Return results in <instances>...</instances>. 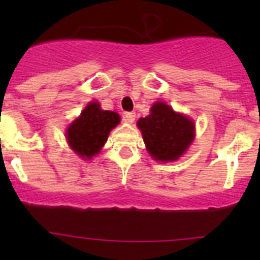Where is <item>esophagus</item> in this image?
Here are the masks:
<instances>
[{
    "label": "esophagus",
    "instance_id": "esophagus-1",
    "mask_svg": "<svg viewBox=\"0 0 260 260\" xmlns=\"http://www.w3.org/2000/svg\"><path fill=\"white\" fill-rule=\"evenodd\" d=\"M124 119L128 123H133L136 119V113L135 112H127V113H124Z\"/></svg>",
    "mask_w": 260,
    "mask_h": 260
}]
</instances>
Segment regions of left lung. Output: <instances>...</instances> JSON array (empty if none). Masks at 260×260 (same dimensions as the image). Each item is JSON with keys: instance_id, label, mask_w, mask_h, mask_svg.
Here are the masks:
<instances>
[{"instance_id": "left-lung-1", "label": "left lung", "mask_w": 260, "mask_h": 260, "mask_svg": "<svg viewBox=\"0 0 260 260\" xmlns=\"http://www.w3.org/2000/svg\"><path fill=\"white\" fill-rule=\"evenodd\" d=\"M147 151L158 161H175L191 145L195 137V125L185 115L162 102L152 106L151 114L137 122Z\"/></svg>"}]
</instances>
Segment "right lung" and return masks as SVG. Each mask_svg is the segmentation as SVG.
I'll return each instance as SVG.
<instances>
[{
  "instance_id": "1",
  "label": "right lung",
  "mask_w": 260,
  "mask_h": 260,
  "mask_svg": "<svg viewBox=\"0 0 260 260\" xmlns=\"http://www.w3.org/2000/svg\"><path fill=\"white\" fill-rule=\"evenodd\" d=\"M119 119L115 112L102 111L98 103L91 102L68 128V142L80 157L90 158L101 151L108 140L109 132L119 123Z\"/></svg>"
}]
</instances>
